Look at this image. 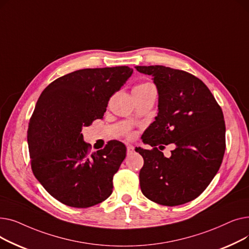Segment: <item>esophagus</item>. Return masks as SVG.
<instances>
[{
  "mask_svg": "<svg viewBox=\"0 0 249 249\" xmlns=\"http://www.w3.org/2000/svg\"><path fill=\"white\" fill-rule=\"evenodd\" d=\"M134 152V147L132 145H127V153L131 154Z\"/></svg>",
  "mask_w": 249,
  "mask_h": 249,
  "instance_id": "1",
  "label": "esophagus"
}]
</instances>
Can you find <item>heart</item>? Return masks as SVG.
<instances>
[{"label": "heart", "mask_w": 249, "mask_h": 249, "mask_svg": "<svg viewBox=\"0 0 249 249\" xmlns=\"http://www.w3.org/2000/svg\"><path fill=\"white\" fill-rule=\"evenodd\" d=\"M150 90H155V89L152 84L147 82L140 83L133 88V93H147V91H150ZM126 137L129 139H132L134 137V134L132 132H127Z\"/></svg>", "instance_id": "heart-1"}]
</instances>
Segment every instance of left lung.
<instances>
[{"label":"left lung","mask_w":249,"mask_h":249,"mask_svg":"<svg viewBox=\"0 0 249 249\" xmlns=\"http://www.w3.org/2000/svg\"><path fill=\"white\" fill-rule=\"evenodd\" d=\"M153 76L159 91V114L142 135L152 149L136 147L144 164L142 194L163 206L193 201L212 181L226 148L223 112L207 86L195 75L163 65L135 67ZM174 142L171 158L160 150Z\"/></svg>","instance_id":"1"}]
</instances>
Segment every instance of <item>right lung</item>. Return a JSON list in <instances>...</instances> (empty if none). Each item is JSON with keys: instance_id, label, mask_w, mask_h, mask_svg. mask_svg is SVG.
<instances>
[{"instance_id": "1", "label": "right lung", "mask_w": 249, "mask_h": 249, "mask_svg": "<svg viewBox=\"0 0 249 249\" xmlns=\"http://www.w3.org/2000/svg\"><path fill=\"white\" fill-rule=\"evenodd\" d=\"M132 72L128 67L75 71L56 78L39 97L27 132L31 168L60 203L89 208L112 194L126 146L111 140L90 152L82 129L102 119L110 98Z\"/></svg>"}]
</instances>
